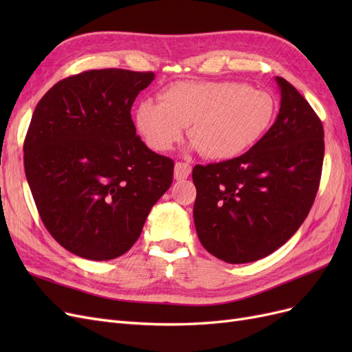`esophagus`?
<instances>
[{
  "instance_id": "obj_1",
  "label": "esophagus",
  "mask_w": 352,
  "mask_h": 352,
  "mask_svg": "<svg viewBox=\"0 0 352 352\" xmlns=\"http://www.w3.org/2000/svg\"><path fill=\"white\" fill-rule=\"evenodd\" d=\"M190 173V166L188 163L179 162L175 164V179L176 180H184L189 176Z\"/></svg>"
}]
</instances>
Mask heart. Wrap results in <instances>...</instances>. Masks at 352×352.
Returning <instances> with one entry per match:
<instances>
[{"label": "heart", "mask_w": 352, "mask_h": 352, "mask_svg": "<svg viewBox=\"0 0 352 352\" xmlns=\"http://www.w3.org/2000/svg\"><path fill=\"white\" fill-rule=\"evenodd\" d=\"M276 114L269 92L233 80L184 82L160 94V102L142 101L135 110L136 131L148 146L168 151L189 138L210 160L239 157L257 144Z\"/></svg>", "instance_id": "obj_1"}]
</instances>
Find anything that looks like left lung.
<instances>
[{
	"mask_svg": "<svg viewBox=\"0 0 352 352\" xmlns=\"http://www.w3.org/2000/svg\"><path fill=\"white\" fill-rule=\"evenodd\" d=\"M276 83L280 110L267 133L241 157L192 170L199 242L230 264L280 248L304 223L320 184L323 124L289 82Z\"/></svg>",
	"mask_w": 352,
	"mask_h": 352,
	"instance_id": "left-lung-1",
	"label": "left lung"
}]
</instances>
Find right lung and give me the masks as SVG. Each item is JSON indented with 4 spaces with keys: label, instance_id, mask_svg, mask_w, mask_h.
Returning a JSON list of instances; mask_svg holds the SVG:
<instances>
[{
    "label": "right lung",
    "instance_id": "obj_1",
    "mask_svg": "<svg viewBox=\"0 0 352 352\" xmlns=\"http://www.w3.org/2000/svg\"><path fill=\"white\" fill-rule=\"evenodd\" d=\"M153 72L88 70L57 82L25 138V173L42 223L82 258L120 257L173 182L172 158L136 135L131 109Z\"/></svg>",
    "mask_w": 352,
    "mask_h": 352
}]
</instances>
